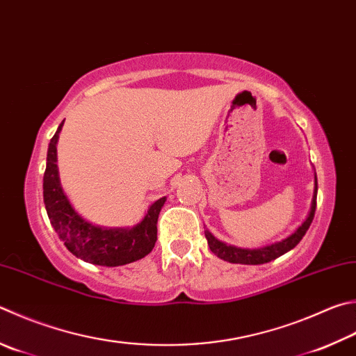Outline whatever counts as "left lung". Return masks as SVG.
I'll use <instances>...</instances> for the list:
<instances>
[{"label": "left lung", "mask_w": 356, "mask_h": 356, "mask_svg": "<svg viewBox=\"0 0 356 356\" xmlns=\"http://www.w3.org/2000/svg\"><path fill=\"white\" fill-rule=\"evenodd\" d=\"M316 196H318V179H314V195L312 200V209H309L307 219L299 225V227H297L294 234H291L288 238H285V240L264 245V248H258V249H241V248H236V245H230L219 241L218 238L213 236L209 230H205V238L207 241H209V248L213 254L218 255L221 260L229 261V263L263 264V263L273 261L280 255L286 254V252H289L291 249H294L296 245L300 243L303 235L307 234V230L309 229V225H312L313 218H314Z\"/></svg>", "instance_id": "obj_1"}]
</instances>
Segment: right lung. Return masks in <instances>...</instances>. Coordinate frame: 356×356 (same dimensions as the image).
<instances>
[{
	"mask_svg": "<svg viewBox=\"0 0 356 356\" xmlns=\"http://www.w3.org/2000/svg\"><path fill=\"white\" fill-rule=\"evenodd\" d=\"M63 121L51 138L43 176V200L56 234L71 254L99 266H122L146 257L157 241V219L166 197H160L145 218L131 229H107L93 225L77 215L63 193L57 170V140Z\"/></svg>",
	"mask_w": 356,
	"mask_h": 356,
	"instance_id": "add662e5",
	"label": "right lung"
}]
</instances>
